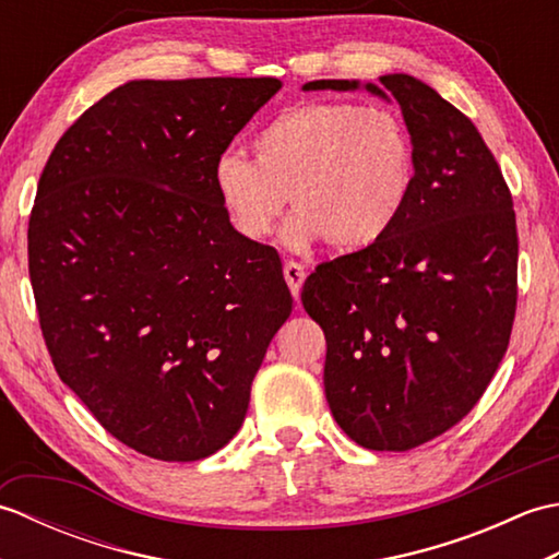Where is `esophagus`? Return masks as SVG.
Listing matches in <instances>:
<instances>
[{
    "label": "esophagus",
    "instance_id": "1",
    "mask_svg": "<svg viewBox=\"0 0 559 559\" xmlns=\"http://www.w3.org/2000/svg\"><path fill=\"white\" fill-rule=\"evenodd\" d=\"M283 276H286V281H288L293 298L298 300V298H300V288H302L305 276H307L305 266H302V264H298V261H293V259H290V261H286V264H283Z\"/></svg>",
    "mask_w": 559,
    "mask_h": 559
}]
</instances>
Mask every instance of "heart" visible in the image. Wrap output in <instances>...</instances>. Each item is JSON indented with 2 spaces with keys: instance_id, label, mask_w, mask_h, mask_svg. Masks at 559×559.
<instances>
[{
  "instance_id": "b5f03b06",
  "label": "heart",
  "mask_w": 559,
  "mask_h": 559,
  "mask_svg": "<svg viewBox=\"0 0 559 559\" xmlns=\"http://www.w3.org/2000/svg\"><path fill=\"white\" fill-rule=\"evenodd\" d=\"M252 148L254 160L225 151L213 165L223 211L252 242L278 228L293 199L290 247L326 240L348 252L365 249L394 228L413 192V136L394 110L379 105H293L259 129Z\"/></svg>"
}]
</instances>
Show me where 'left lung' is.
I'll use <instances>...</instances> for the list:
<instances>
[{"instance_id":"left-lung-1","label":"left lung","mask_w":559,"mask_h":559,"mask_svg":"<svg viewBox=\"0 0 559 559\" xmlns=\"http://www.w3.org/2000/svg\"><path fill=\"white\" fill-rule=\"evenodd\" d=\"M367 91L399 103L415 182L382 240L322 261L302 307L326 338L324 391L341 430L374 451H406L468 415L500 367L516 314L512 192L466 115L408 74ZM348 91L322 79L305 91Z\"/></svg>"}]
</instances>
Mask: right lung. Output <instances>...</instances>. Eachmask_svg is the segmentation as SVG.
<instances>
[{"label":"right lung","mask_w":559,"mask_h":559,"mask_svg":"<svg viewBox=\"0 0 559 559\" xmlns=\"http://www.w3.org/2000/svg\"><path fill=\"white\" fill-rule=\"evenodd\" d=\"M278 79L129 81L71 124L28 218L59 379L122 444L199 461L235 437L293 312L281 257L237 233L213 165Z\"/></svg>","instance_id":"obj_1"}]
</instances>
